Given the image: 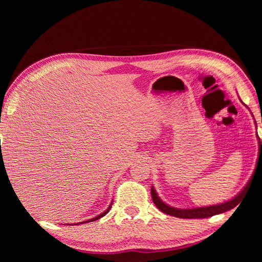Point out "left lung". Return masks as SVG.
<instances>
[{"label": "left lung", "mask_w": 262, "mask_h": 262, "mask_svg": "<svg viewBox=\"0 0 262 262\" xmlns=\"http://www.w3.org/2000/svg\"><path fill=\"white\" fill-rule=\"evenodd\" d=\"M257 126V124H255ZM258 143H259V161L262 159V140H260L258 136ZM250 181L247 183V186L244 187L242 190L238 192L234 198H232L231 200H227L225 203H222L219 205H211V206H205V207H196V208H176L172 207V206L165 204L164 202L161 200V198L158 196V192L155 190L154 187L152 186L151 188V194H152V199L155 204V206L163 213L171 215V216H176L179 217V219H206V217H210L217 214H222L224 211L230 210L232 208H234L235 206L240 204L241 199L244 197V194L247 193L248 188L250 185Z\"/></svg>", "instance_id": "left-lung-1"}]
</instances>
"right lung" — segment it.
I'll list each match as a JSON object with an SVG mask.
<instances>
[{
    "label": "right lung",
    "instance_id": "add662e5",
    "mask_svg": "<svg viewBox=\"0 0 262 262\" xmlns=\"http://www.w3.org/2000/svg\"><path fill=\"white\" fill-rule=\"evenodd\" d=\"M111 205H113V202H111V204H110L109 207H108L107 209H105V210L103 211V213H101V214L98 215V216H96V217H93V219H91V220H88V221H84V222H80V223H76L75 225H77V224H83V223H89V222H93V221H97V220H99V219H101V217H103V216H104L105 214H107L108 211L110 210V208H111ZM68 225H70V224H68ZM72 225H73V224H72Z\"/></svg>",
    "mask_w": 262,
    "mask_h": 262
}]
</instances>
